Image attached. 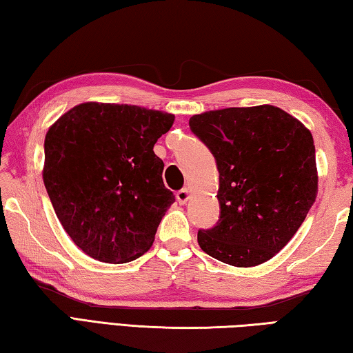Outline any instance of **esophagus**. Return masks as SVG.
I'll return each instance as SVG.
<instances>
[{
  "instance_id": "obj_1",
  "label": "esophagus",
  "mask_w": 353,
  "mask_h": 353,
  "mask_svg": "<svg viewBox=\"0 0 353 353\" xmlns=\"http://www.w3.org/2000/svg\"><path fill=\"white\" fill-rule=\"evenodd\" d=\"M189 198H190V192H189L188 188H184V189L176 192V199H178L179 204H185V203H188Z\"/></svg>"
}]
</instances>
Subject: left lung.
I'll use <instances>...</instances> for the list:
<instances>
[{"mask_svg": "<svg viewBox=\"0 0 353 353\" xmlns=\"http://www.w3.org/2000/svg\"><path fill=\"white\" fill-rule=\"evenodd\" d=\"M219 172L221 215L198 230V244L218 261L252 268L275 256L296 234L318 194L310 130L280 108L209 110L189 119Z\"/></svg>", "mask_w": 353, "mask_h": 353, "instance_id": "1", "label": "left lung"}]
</instances>
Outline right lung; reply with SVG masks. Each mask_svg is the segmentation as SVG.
<instances>
[{
    "instance_id": "right-lung-1",
    "label": "right lung",
    "mask_w": 353,
    "mask_h": 353,
    "mask_svg": "<svg viewBox=\"0 0 353 353\" xmlns=\"http://www.w3.org/2000/svg\"><path fill=\"white\" fill-rule=\"evenodd\" d=\"M174 119L139 105L89 101L49 128L43 181L59 223L85 255L123 264L150 249L175 201L154 152Z\"/></svg>"
}]
</instances>
